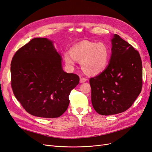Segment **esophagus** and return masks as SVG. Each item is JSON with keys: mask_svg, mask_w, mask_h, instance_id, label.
<instances>
[{"mask_svg": "<svg viewBox=\"0 0 152 152\" xmlns=\"http://www.w3.org/2000/svg\"><path fill=\"white\" fill-rule=\"evenodd\" d=\"M86 81H87V79H86V78H85V77H80V82L81 83H85V82H86Z\"/></svg>", "mask_w": 152, "mask_h": 152, "instance_id": "esophagus-1", "label": "esophagus"}]
</instances>
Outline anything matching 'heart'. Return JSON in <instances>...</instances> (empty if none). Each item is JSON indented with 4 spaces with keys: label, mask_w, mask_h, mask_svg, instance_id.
Segmentation results:
<instances>
[{
    "label": "heart",
    "mask_w": 152,
    "mask_h": 152,
    "mask_svg": "<svg viewBox=\"0 0 152 152\" xmlns=\"http://www.w3.org/2000/svg\"><path fill=\"white\" fill-rule=\"evenodd\" d=\"M110 51L103 42L89 41L80 42L70 49V53L64 54L65 63L73 66L75 60L80 62L83 72L89 75H96L103 71L108 63Z\"/></svg>",
    "instance_id": "1"
}]
</instances>
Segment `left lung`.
Segmentation results:
<instances>
[{
    "label": "left lung",
    "instance_id": "left-lung-1",
    "mask_svg": "<svg viewBox=\"0 0 152 152\" xmlns=\"http://www.w3.org/2000/svg\"><path fill=\"white\" fill-rule=\"evenodd\" d=\"M106 69L89 80L91 103L102 115L122 113L132 106L142 88V63L138 50L115 34Z\"/></svg>",
    "mask_w": 152,
    "mask_h": 152
}]
</instances>
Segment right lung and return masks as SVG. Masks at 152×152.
Masks as SVG:
<instances>
[{
	"instance_id": "right-lung-1",
	"label": "right lung",
	"mask_w": 152,
	"mask_h": 152,
	"mask_svg": "<svg viewBox=\"0 0 152 152\" xmlns=\"http://www.w3.org/2000/svg\"><path fill=\"white\" fill-rule=\"evenodd\" d=\"M10 66L11 87L27 113L53 118L66 111L69 95L80 77L63 70L61 57L52 41L32 39L17 50Z\"/></svg>"
}]
</instances>
